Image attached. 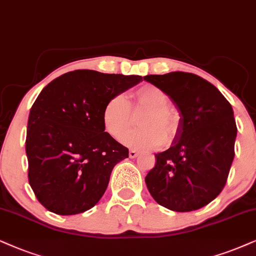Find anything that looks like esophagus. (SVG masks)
Returning <instances> with one entry per match:
<instances>
[{
	"label": "esophagus",
	"mask_w": 256,
	"mask_h": 256,
	"mask_svg": "<svg viewBox=\"0 0 256 256\" xmlns=\"http://www.w3.org/2000/svg\"><path fill=\"white\" fill-rule=\"evenodd\" d=\"M128 156H130V158H136L138 156V152L136 150H130L128 151Z\"/></svg>",
	"instance_id": "34e87169"
}]
</instances>
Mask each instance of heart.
Masks as SVG:
<instances>
[{
	"label": "heart",
	"mask_w": 256,
	"mask_h": 256,
	"mask_svg": "<svg viewBox=\"0 0 256 256\" xmlns=\"http://www.w3.org/2000/svg\"><path fill=\"white\" fill-rule=\"evenodd\" d=\"M136 108H146L139 125L142 128L124 133L131 122V105L124 94H116L102 110V125L113 138H119L126 146L136 150H154L162 144H170L180 130V114L169 104V96L160 87L140 86L132 94Z\"/></svg>",
	"instance_id": "b5f03b06"
}]
</instances>
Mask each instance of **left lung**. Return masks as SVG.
<instances>
[{
	"mask_svg": "<svg viewBox=\"0 0 256 256\" xmlns=\"http://www.w3.org/2000/svg\"><path fill=\"white\" fill-rule=\"evenodd\" d=\"M144 80L169 96L180 113L171 146L156 154L145 183L158 204L186 212L208 204L227 182L238 128L232 105L196 74L171 72Z\"/></svg>",
	"mask_w": 256,
	"mask_h": 256,
	"instance_id": "1",
	"label": "left lung"
}]
</instances>
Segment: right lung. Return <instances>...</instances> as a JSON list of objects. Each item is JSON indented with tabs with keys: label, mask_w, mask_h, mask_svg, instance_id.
Here are the masks:
<instances>
[{
	"label": "right lung",
	"mask_w": 256,
	"mask_h": 256,
	"mask_svg": "<svg viewBox=\"0 0 256 256\" xmlns=\"http://www.w3.org/2000/svg\"><path fill=\"white\" fill-rule=\"evenodd\" d=\"M142 80L76 70L41 90L29 112L26 154L29 184L47 210L76 215L99 202L113 168L128 157V148L105 132L102 110Z\"/></svg>",
	"instance_id": "right-lung-1"
}]
</instances>
